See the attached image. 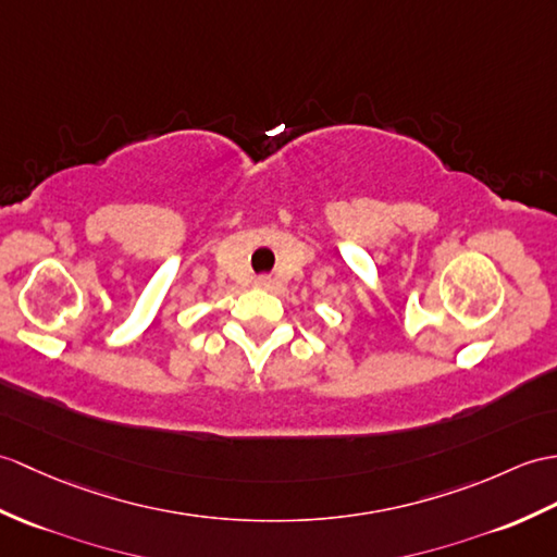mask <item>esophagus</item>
Returning a JSON list of instances; mask_svg holds the SVG:
<instances>
[{
	"label": "esophagus",
	"mask_w": 557,
	"mask_h": 557,
	"mask_svg": "<svg viewBox=\"0 0 557 557\" xmlns=\"http://www.w3.org/2000/svg\"><path fill=\"white\" fill-rule=\"evenodd\" d=\"M256 287H270V277H265V275L256 277Z\"/></svg>",
	"instance_id": "1"
}]
</instances>
